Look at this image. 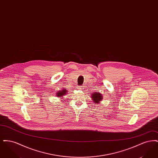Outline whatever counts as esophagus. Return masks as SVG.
<instances>
[{
    "label": "esophagus",
    "mask_w": 158,
    "mask_h": 158,
    "mask_svg": "<svg viewBox=\"0 0 158 158\" xmlns=\"http://www.w3.org/2000/svg\"><path fill=\"white\" fill-rule=\"evenodd\" d=\"M83 88V86H77V89H82Z\"/></svg>",
    "instance_id": "34e87169"
}]
</instances>
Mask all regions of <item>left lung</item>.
<instances>
[{
    "label": "left lung",
    "instance_id": "8db88e82",
    "mask_svg": "<svg viewBox=\"0 0 158 158\" xmlns=\"http://www.w3.org/2000/svg\"><path fill=\"white\" fill-rule=\"evenodd\" d=\"M92 97L93 101L95 102V103H96V104H98L99 101L102 99V95L99 93H93Z\"/></svg>",
    "mask_w": 158,
    "mask_h": 158
}]
</instances>
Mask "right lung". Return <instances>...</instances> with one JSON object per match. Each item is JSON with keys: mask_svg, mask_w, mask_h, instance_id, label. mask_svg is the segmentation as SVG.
<instances>
[{"mask_svg": "<svg viewBox=\"0 0 158 158\" xmlns=\"http://www.w3.org/2000/svg\"><path fill=\"white\" fill-rule=\"evenodd\" d=\"M63 89H64V90H60L59 92H58L57 93V96L58 97H63V96H64V95H66L67 93V90L66 89H65V88H63Z\"/></svg>", "mask_w": 158, "mask_h": 158, "instance_id": "obj_1", "label": "right lung"}]
</instances>
